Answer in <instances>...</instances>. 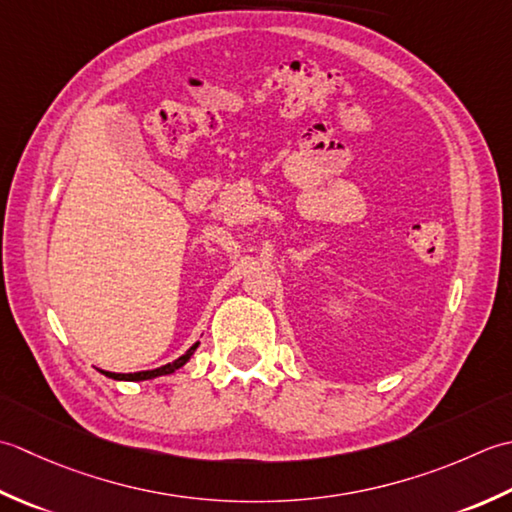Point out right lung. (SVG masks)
I'll return each mask as SVG.
<instances>
[{"mask_svg": "<svg viewBox=\"0 0 512 512\" xmlns=\"http://www.w3.org/2000/svg\"><path fill=\"white\" fill-rule=\"evenodd\" d=\"M198 344H201V342H194L192 347L187 349L179 360L163 364V367H159V369H152V371H137V373H110V371H101V373H103V375H108V378H112V380H125V382H143V380L161 378V375H170V373H174L176 369H181L183 364L194 356V351L198 349Z\"/></svg>", "mask_w": 512, "mask_h": 512, "instance_id": "obj_1", "label": "right lung"}]
</instances>
